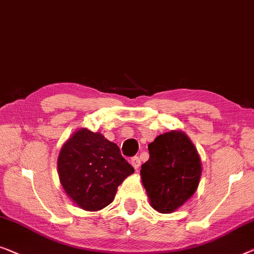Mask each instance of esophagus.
<instances>
[{
  "instance_id": "obj_1",
  "label": "esophagus",
  "mask_w": 254,
  "mask_h": 254,
  "mask_svg": "<svg viewBox=\"0 0 254 254\" xmlns=\"http://www.w3.org/2000/svg\"><path fill=\"white\" fill-rule=\"evenodd\" d=\"M131 164L134 169H138V168L140 167V159H139L138 156H133V158L131 159Z\"/></svg>"
}]
</instances>
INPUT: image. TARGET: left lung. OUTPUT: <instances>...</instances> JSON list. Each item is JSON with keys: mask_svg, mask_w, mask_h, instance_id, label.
Returning a JSON list of instances; mask_svg holds the SVG:
<instances>
[{"mask_svg": "<svg viewBox=\"0 0 254 254\" xmlns=\"http://www.w3.org/2000/svg\"><path fill=\"white\" fill-rule=\"evenodd\" d=\"M148 151L140 176L149 203L159 213H173L197 191L202 171L198 151L181 130L158 135Z\"/></svg>", "mask_w": 254, "mask_h": 254, "instance_id": "left-lung-1", "label": "left lung"}]
</instances>
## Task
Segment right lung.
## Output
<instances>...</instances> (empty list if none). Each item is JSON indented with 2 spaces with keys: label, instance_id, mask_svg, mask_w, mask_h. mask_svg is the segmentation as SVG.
Masks as SVG:
<instances>
[{
  "label": "right lung",
  "instance_id": "1",
  "mask_svg": "<svg viewBox=\"0 0 254 254\" xmlns=\"http://www.w3.org/2000/svg\"><path fill=\"white\" fill-rule=\"evenodd\" d=\"M133 171L115 142L84 127L64 142L57 159V173L67 197L88 212L113 202L119 185Z\"/></svg>",
  "mask_w": 254,
  "mask_h": 254
}]
</instances>
